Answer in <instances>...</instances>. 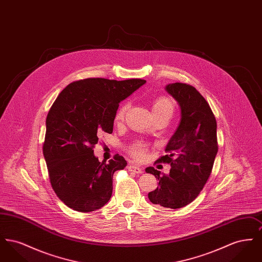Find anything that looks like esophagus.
Segmentation results:
<instances>
[{"instance_id":"esophagus-1","label":"esophagus","mask_w":262,"mask_h":262,"mask_svg":"<svg viewBox=\"0 0 262 262\" xmlns=\"http://www.w3.org/2000/svg\"><path fill=\"white\" fill-rule=\"evenodd\" d=\"M127 169H128V171L134 172V173H136V174H141V173H142V169L139 168L138 166H135V165H129V166H127Z\"/></svg>"}]
</instances>
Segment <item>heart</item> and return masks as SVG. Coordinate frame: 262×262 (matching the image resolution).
Instances as JSON below:
<instances>
[{
	"instance_id": "1",
	"label": "heart",
	"mask_w": 262,
	"mask_h": 262,
	"mask_svg": "<svg viewBox=\"0 0 262 262\" xmlns=\"http://www.w3.org/2000/svg\"><path fill=\"white\" fill-rule=\"evenodd\" d=\"M127 109H128V103L127 102L122 104L120 106V108L118 109L117 113H116V121H122L125 117V114ZM173 110H174L173 102L171 101V99H169L168 97H164V96L159 97L152 103V113L153 114L169 113V114L172 115ZM145 150H146L145 144L137 143L130 148V152L136 158L141 159V158L144 157Z\"/></svg>"
}]
</instances>
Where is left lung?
Wrapping results in <instances>:
<instances>
[{"label": "left lung", "instance_id": "8db88e82", "mask_svg": "<svg viewBox=\"0 0 262 262\" xmlns=\"http://www.w3.org/2000/svg\"><path fill=\"white\" fill-rule=\"evenodd\" d=\"M165 90L181 109V121L157 162L171 165L169 174L153 167L146 173L158 179V187L148 193L153 204L166 208H182L195 200L211 174L218 152L217 124L211 108L191 85L174 82Z\"/></svg>", "mask_w": 262, "mask_h": 262}]
</instances>
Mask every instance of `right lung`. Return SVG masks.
<instances>
[{
    "instance_id": "add662e5",
    "label": "right lung",
    "mask_w": 262,
    "mask_h": 262,
    "mask_svg": "<svg viewBox=\"0 0 262 262\" xmlns=\"http://www.w3.org/2000/svg\"><path fill=\"white\" fill-rule=\"evenodd\" d=\"M145 82L85 78L70 83L55 100L46 119L43 155L52 187L70 208L94 211L111 199L113 174L126 161L115 155L100 162L93 147L101 132L112 134L119 103Z\"/></svg>"
}]
</instances>
